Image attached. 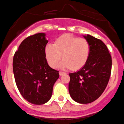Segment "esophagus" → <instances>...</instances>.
<instances>
[{"instance_id": "obj_1", "label": "esophagus", "mask_w": 124, "mask_h": 124, "mask_svg": "<svg viewBox=\"0 0 124 124\" xmlns=\"http://www.w3.org/2000/svg\"><path fill=\"white\" fill-rule=\"evenodd\" d=\"M65 72H62V71H60V72H59V74H60V76H63V75H64V74H65Z\"/></svg>"}]
</instances>
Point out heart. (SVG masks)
<instances>
[{"mask_svg":"<svg viewBox=\"0 0 124 124\" xmlns=\"http://www.w3.org/2000/svg\"><path fill=\"white\" fill-rule=\"evenodd\" d=\"M44 52L46 61L52 68H56L58 66L62 56L63 61L61 65L72 71H77L87 64L90 46L85 39L65 34L56 38L53 45L47 44Z\"/></svg>","mask_w":124,"mask_h":124,"instance_id":"1","label":"heart"}]
</instances>
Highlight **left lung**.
<instances>
[{
	"mask_svg": "<svg viewBox=\"0 0 124 124\" xmlns=\"http://www.w3.org/2000/svg\"><path fill=\"white\" fill-rule=\"evenodd\" d=\"M83 36L89 43L90 56L84 68L69 74V92L75 101L87 104L98 99L106 88L111 76L112 59L101 40L89 34Z\"/></svg>",
	"mask_w": 124,
	"mask_h": 124,
	"instance_id": "obj_1",
	"label": "left lung"
}]
</instances>
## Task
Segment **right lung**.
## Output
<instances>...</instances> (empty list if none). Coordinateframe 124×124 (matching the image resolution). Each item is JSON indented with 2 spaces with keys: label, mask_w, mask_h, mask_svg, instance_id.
<instances>
[{
  "label": "right lung",
  "mask_w": 124,
  "mask_h": 124,
  "mask_svg": "<svg viewBox=\"0 0 124 124\" xmlns=\"http://www.w3.org/2000/svg\"><path fill=\"white\" fill-rule=\"evenodd\" d=\"M45 33L25 39L13 57V70L16 84L23 97L33 104L50 100L59 71L49 66L44 49L48 40Z\"/></svg>",
  "instance_id": "add662e5"
}]
</instances>
